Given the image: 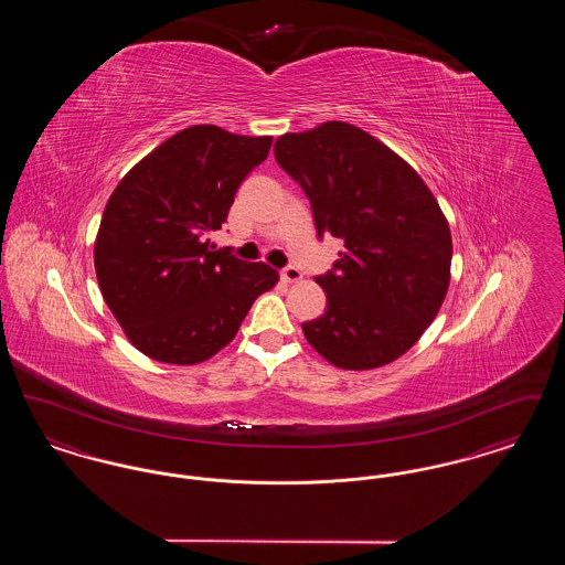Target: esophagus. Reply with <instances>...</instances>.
I'll list each match as a JSON object with an SVG mask.
<instances>
[{
	"label": "esophagus",
	"mask_w": 565,
	"mask_h": 565,
	"mask_svg": "<svg viewBox=\"0 0 565 565\" xmlns=\"http://www.w3.org/2000/svg\"><path fill=\"white\" fill-rule=\"evenodd\" d=\"M281 279L288 281V284H295V281L302 279V273L290 265V267H284V269H281Z\"/></svg>",
	"instance_id": "1"
}]
</instances>
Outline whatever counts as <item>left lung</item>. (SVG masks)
<instances>
[{
    "label": "left lung",
    "mask_w": 565,
    "mask_h": 565,
    "mask_svg": "<svg viewBox=\"0 0 565 565\" xmlns=\"http://www.w3.org/2000/svg\"><path fill=\"white\" fill-rule=\"evenodd\" d=\"M279 167L305 190L318 237L343 252L316 281L326 311L302 323L311 348L345 371L411 350L451 279V231L419 173L373 135L339 120L275 141Z\"/></svg>",
    "instance_id": "left-lung-1"
}]
</instances>
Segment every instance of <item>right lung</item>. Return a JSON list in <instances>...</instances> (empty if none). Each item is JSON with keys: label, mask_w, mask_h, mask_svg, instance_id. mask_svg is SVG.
<instances>
[{"label": "right lung", "mask_w": 565, "mask_h": 565, "mask_svg": "<svg viewBox=\"0 0 565 565\" xmlns=\"http://www.w3.org/2000/svg\"><path fill=\"white\" fill-rule=\"evenodd\" d=\"M270 141L194 125L162 141L111 192L95 242L97 281L127 339L148 358L210 360L277 284L269 265L210 242Z\"/></svg>", "instance_id": "right-lung-1"}]
</instances>
